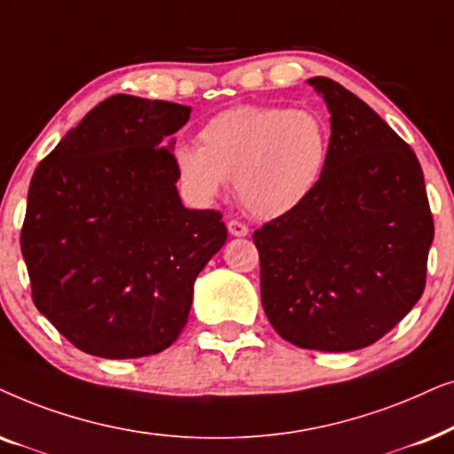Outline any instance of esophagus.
Returning <instances> with one entry per match:
<instances>
[{
    "label": "esophagus",
    "mask_w": 454,
    "mask_h": 454,
    "mask_svg": "<svg viewBox=\"0 0 454 454\" xmlns=\"http://www.w3.org/2000/svg\"><path fill=\"white\" fill-rule=\"evenodd\" d=\"M228 232H231L232 237H247V234H249V226L239 220H231L228 222Z\"/></svg>",
    "instance_id": "esophagus-1"
}]
</instances>
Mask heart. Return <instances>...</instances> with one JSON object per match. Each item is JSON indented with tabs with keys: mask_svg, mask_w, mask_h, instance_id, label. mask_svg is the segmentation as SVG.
<instances>
[{
	"mask_svg": "<svg viewBox=\"0 0 454 454\" xmlns=\"http://www.w3.org/2000/svg\"><path fill=\"white\" fill-rule=\"evenodd\" d=\"M201 143L176 149L184 184L199 199L220 197L226 183L253 215L271 220L301 207L330 164L332 132L317 112L237 106L209 120Z\"/></svg>",
	"mask_w": 454,
	"mask_h": 454,
	"instance_id": "1",
	"label": "heart"
}]
</instances>
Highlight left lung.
<instances>
[{"instance_id": "1", "label": "left lung", "mask_w": 454, "mask_h": 454, "mask_svg": "<svg viewBox=\"0 0 454 454\" xmlns=\"http://www.w3.org/2000/svg\"><path fill=\"white\" fill-rule=\"evenodd\" d=\"M307 82L330 112V164L301 207L253 234L262 303L284 340L347 353L380 340L424 294L434 220L413 149L342 84Z\"/></svg>"}]
</instances>
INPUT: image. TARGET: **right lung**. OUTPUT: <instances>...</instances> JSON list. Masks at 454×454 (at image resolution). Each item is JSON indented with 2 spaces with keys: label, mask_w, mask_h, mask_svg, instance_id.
Instances as JSON below:
<instances>
[{
  "label": "right lung",
  "mask_w": 454,
  "mask_h": 454,
  "mask_svg": "<svg viewBox=\"0 0 454 454\" xmlns=\"http://www.w3.org/2000/svg\"><path fill=\"white\" fill-rule=\"evenodd\" d=\"M191 107L112 95L37 166L20 249L33 301L84 353L137 359L183 332L228 231L180 201L174 132Z\"/></svg>",
  "instance_id": "right-lung-1"
}]
</instances>
